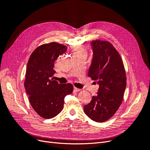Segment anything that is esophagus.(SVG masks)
Listing matches in <instances>:
<instances>
[{
    "label": "esophagus",
    "mask_w": 150,
    "mask_h": 150,
    "mask_svg": "<svg viewBox=\"0 0 150 150\" xmlns=\"http://www.w3.org/2000/svg\"><path fill=\"white\" fill-rule=\"evenodd\" d=\"M74 91H76V92H79V91H80L81 90V89H79V88H76V87H74Z\"/></svg>",
    "instance_id": "obj_1"
}]
</instances>
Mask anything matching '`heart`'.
I'll return each mask as SVG.
<instances>
[{
  "mask_svg": "<svg viewBox=\"0 0 150 150\" xmlns=\"http://www.w3.org/2000/svg\"><path fill=\"white\" fill-rule=\"evenodd\" d=\"M74 53H85L86 54V51L84 48L83 47L76 46L74 48Z\"/></svg>",
  "mask_w": 150,
  "mask_h": 150,
  "instance_id": "1",
  "label": "heart"
}]
</instances>
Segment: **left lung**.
Here are the masks:
<instances>
[{
  "label": "left lung",
  "mask_w": 150,
  "mask_h": 150,
  "mask_svg": "<svg viewBox=\"0 0 150 150\" xmlns=\"http://www.w3.org/2000/svg\"><path fill=\"white\" fill-rule=\"evenodd\" d=\"M93 58L88 76L99 85L96 96L84 107L90 119L102 122L114 115L122 103L126 76L121 56L112 44L97 39L91 42Z\"/></svg>",
  "instance_id": "8db88e82"
}]
</instances>
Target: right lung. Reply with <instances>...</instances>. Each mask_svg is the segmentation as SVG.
<instances>
[{
	"label": "right lung",
	"mask_w": 150,
	"mask_h": 150,
	"mask_svg": "<svg viewBox=\"0 0 150 150\" xmlns=\"http://www.w3.org/2000/svg\"><path fill=\"white\" fill-rule=\"evenodd\" d=\"M67 50L55 42L36 48L29 59L24 87L34 110L45 119H51L62 110L64 98L73 91L71 83L59 84L54 80V62Z\"/></svg>",
	"instance_id": "1"
}]
</instances>
